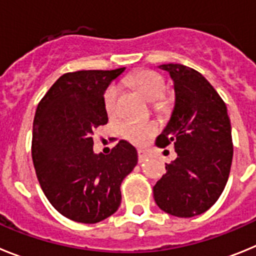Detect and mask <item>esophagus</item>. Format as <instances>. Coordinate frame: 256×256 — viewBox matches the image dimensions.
Returning a JSON list of instances; mask_svg holds the SVG:
<instances>
[{"label": "esophagus", "mask_w": 256, "mask_h": 256, "mask_svg": "<svg viewBox=\"0 0 256 256\" xmlns=\"http://www.w3.org/2000/svg\"><path fill=\"white\" fill-rule=\"evenodd\" d=\"M146 158H148V154H146V151L141 150V148H140V150H138V162H144V160H146Z\"/></svg>", "instance_id": "1"}]
</instances>
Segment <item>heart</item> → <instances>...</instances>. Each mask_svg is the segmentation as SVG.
<instances>
[{
    "label": "heart",
    "mask_w": 256,
    "mask_h": 256,
    "mask_svg": "<svg viewBox=\"0 0 256 256\" xmlns=\"http://www.w3.org/2000/svg\"><path fill=\"white\" fill-rule=\"evenodd\" d=\"M126 82L137 88L150 102H154V108L156 110L165 112L170 106V100L165 97L166 92L165 79L154 70H140L137 73L126 76ZM118 94H119V88L116 84L108 86L104 94V106L108 115H114L116 112ZM119 132L124 138L132 144H141L156 132V126L152 123L123 122L119 126Z\"/></svg>",
    "instance_id": "heart-1"
}]
</instances>
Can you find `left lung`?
<instances>
[{
	"instance_id": "1",
	"label": "left lung",
	"mask_w": 256,
	"mask_h": 256,
	"mask_svg": "<svg viewBox=\"0 0 256 256\" xmlns=\"http://www.w3.org/2000/svg\"><path fill=\"white\" fill-rule=\"evenodd\" d=\"M174 84V108L156 144H173L177 158L154 186L158 206L170 216L191 218L216 204L230 177L234 144L227 106L192 68L164 64Z\"/></svg>"
}]
</instances>
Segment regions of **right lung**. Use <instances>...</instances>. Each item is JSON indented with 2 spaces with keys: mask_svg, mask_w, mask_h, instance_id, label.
Instances as JSON below:
<instances>
[{
  "mask_svg": "<svg viewBox=\"0 0 256 256\" xmlns=\"http://www.w3.org/2000/svg\"><path fill=\"white\" fill-rule=\"evenodd\" d=\"M124 70L64 74L36 110L32 158L40 188L60 214L78 223L94 224L116 212L122 182L138 162L124 140L108 155L94 152V130L108 120L104 94Z\"/></svg>",
  "mask_w": 256,
  "mask_h": 256,
  "instance_id": "1",
  "label": "right lung"
}]
</instances>
